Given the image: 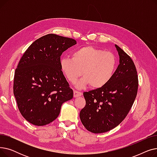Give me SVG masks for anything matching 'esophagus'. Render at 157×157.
Returning <instances> with one entry per match:
<instances>
[{"mask_svg":"<svg viewBox=\"0 0 157 157\" xmlns=\"http://www.w3.org/2000/svg\"><path fill=\"white\" fill-rule=\"evenodd\" d=\"M81 95H82V94L80 92L76 91V90H74V97H80V96H81Z\"/></svg>","mask_w":157,"mask_h":157,"instance_id":"1","label":"esophagus"}]
</instances>
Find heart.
Returning <instances> with one entry per match:
<instances>
[{"label":"heart","mask_w":157,"mask_h":157,"mask_svg":"<svg viewBox=\"0 0 157 157\" xmlns=\"http://www.w3.org/2000/svg\"><path fill=\"white\" fill-rule=\"evenodd\" d=\"M60 65L66 79L72 84L81 75L83 76L76 85L78 88H83L88 85L92 88H100L113 78L117 60L111 52L86 46L74 51L72 59H61Z\"/></svg>","instance_id":"b5f03b06"}]
</instances>
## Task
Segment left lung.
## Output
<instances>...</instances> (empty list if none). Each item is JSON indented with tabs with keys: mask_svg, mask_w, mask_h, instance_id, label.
Masks as SVG:
<instances>
[{
	"mask_svg": "<svg viewBox=\"0 0 157 157\" xmlns=\"http://www.w3.org/2000/svg\"><path fill=\"white\" fill-rule=\"evenodd\" d=\"M119 65L111 79L102 88L84 92L86 105L79 113L84 127L94 134L104 133L125 119L137 95L138 77L134 62L118 45Z\"/></svg>",
	"mask_w": 157,
	"mask_h": 157,
	"instance_id": "left-lung-1",
	"label": "left lung"
}]
</instances>
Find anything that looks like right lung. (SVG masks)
I'll return each instance as SVG.
<instances>
[{
	"mask_svg": "<svg viewBox=\"0 0 157 157\" xmlns=\"http://www.w3.org/2000/svg\"><path fill=\"white\" fill-rule=\"evenodd\" d=\"M76 40L48 34L35 40L25 52L15 71L13 93L18 109L32 125L54 121L61 106L73 97L60 69V56Z\"/></svg>",
	"mask_w": 157,
	"mask_h": 157,
	"instance_id": "obj_1",
	"label": "right lung"
}]
</instances>
